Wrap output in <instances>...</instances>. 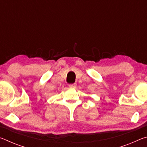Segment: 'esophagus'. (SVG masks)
<instances>
[{"label":"esophagus","mask_w":147,"mask_h":147,"mask_svg":"<svg viewBox=\"0 0 147 147\" xmlns=\"http://www.w3.org/2000/svg\"><path fill=\"white\" fill-rule=\"evenodd\" d=\"M76 84L75 83L69 84V87L71 88H76Z\"/></svg>","instance_id":"34e87169"}]
</instances>
